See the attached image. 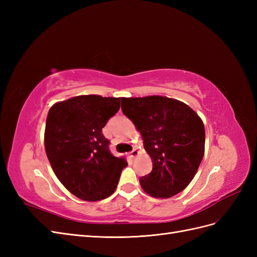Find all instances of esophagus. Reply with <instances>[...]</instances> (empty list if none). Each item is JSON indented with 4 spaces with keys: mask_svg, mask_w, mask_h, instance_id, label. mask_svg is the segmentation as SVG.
<instances>
[{
    "mask_svg": "<svg viewBox=\"0 0 257 257\" xmlns=\"http://www.w3.org/2000/svg\"><path fill=\"white\" fill-rule=\"evenodd\" d=\"M139 154V152L137 151V150H133V151H132V152H130V158L131 159H134V158H136L137 157V155Z\"/></svg>",
    "mask_w": 257,
    "mask_h": 257,
    "instance_id": "obj_1",
    "label": "esophagus"
}]
</instances>
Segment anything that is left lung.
Listing matches in <instances>:
<instances>
[{"mask_svg": "<svg viewBox=\"0 0 257 257\" xmlns=\"http://www.w3.org/2000/svg\"><path fill=\"white\" fill-rule=\"evenodd\" d=\"M123 113L134 123L152 160L141 178L143 190L155 198L183 191L196 175L205 153L203 120L190 106L161 95L123 97Z\"/></svg>", "mask_w": 257, "mask_h": 257, "instance_id": "8db88e82", "label": "left lung"}]
</instances>
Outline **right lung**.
Listing matches in <instances>:
<instances>
[{"mask_svg": "<svg viewBox=\"0 0 257 257\" xmlns=\"http://www.w3.org/2000/svg\"><path fill=\"white\" fill-rule=\"evenodd\" d=\"M121 97L79 95L51 106L45 127V150L53 173L73 195L85 201L115 191L125 158L108 149L102 130L118 112Z\"/></svg>", "mask_w": 257, "mask_h": 257, "instance_id": "add662e5", "label": "right lung"}]
</instances>
